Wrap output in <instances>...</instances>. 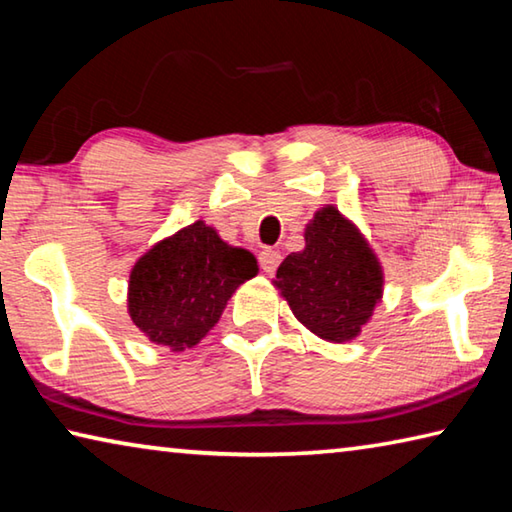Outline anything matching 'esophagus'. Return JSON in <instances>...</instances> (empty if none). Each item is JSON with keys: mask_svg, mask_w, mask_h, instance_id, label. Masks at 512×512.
Returning <instances> with one entry per match:
<instances>
[{"mask_svg": "<svg viewBox=\"0 0 512 512\" xmlns=\"http://www.w3.org/2000/svg\"><path fill=\"white\" fill-rule=\"evenodd\" d=\"M282 262V255L280 250H273V248H264L262 253H259V266L264 268V273L273 275L277 271V266Z\"/></svg>", "mask_w": 512, "mask_h": 512, "instance_id": "34e87169", "label": "esophagus"}]
</instances>
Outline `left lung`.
<instances>
[{
  "mask_svg": "<svg viewBox=\"0 0 512 512\" xmlns=\"http://www.w3.org/2000/svg\"><path fill=\"white\" fill-rule=\"evenodd\" d=\"M305 250L277 268L275 287L302 325L320 339L343 343L368 323L384 275L368 241L336 207H323L305 230Z\"/></svg>",
  "mask_w": 512,
  "mask_h": 512,
  "instance_id": "left-lung-1",
  "label": "left lung"
}]
</instances>
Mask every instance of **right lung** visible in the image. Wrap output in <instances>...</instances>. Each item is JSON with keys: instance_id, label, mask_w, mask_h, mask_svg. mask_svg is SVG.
I'll return each mask as SVG.
<instances>
[{"instance_id": "right-lung-1", "label": "right lung", "mask_w": 512, "mask_h": 512, "mask_svg": "<svg viewBox=\"0 0 512 512\" xmlns=\"http://www.w3.org/2000/svg\"><path fill=\"white\" fill-rule=\"evenodd\" d=\"M257 275V259L196 221L160 241L133 266L128 314L153 343L180 352L203 339L239 284Z\"/></svg>"}]
</instances>
